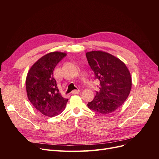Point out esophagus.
<instances>
[{"label": "esophagus", "instance_id": "34e87169", "mask_svg": "<svg viewBox=\"0 0 159 159\" xmlns=\"http://www.w3.org/2000/svg\"><path fill=\"white\" fill-rule=\"evenodd\" d=\"M80 92V90L79 89H75L71 91V93L73 95H75V94H78Z\"/></svg>", "mask_w": 159, "mask_h": 159}]
</instances>
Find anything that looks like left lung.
Masks as SVG:
<instances>
[{
    "mask_svg": "<svg viewBox=\"0 0 159 159\" xmlns=\"http://www.w3.org/2000/svg\"><path fill=\"white\" fill-rule=\"evenodd\" d=\"M88 64L99 80V90L88 106L103 115L121 107L131 91L132 80L126 65L118 57L101 50L85 54Z\"/></svg>",
    "mask_w": 159,
    "mask_h": 159,
    "instance_id": "left-lung-1",
    "label": "left lung"
}]
</instances>
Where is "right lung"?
I'll use <instances>...</instances> for the list:
<instances>
[{
	"label": "right lung",
	"mask_w": 159,
	"mask_h": 159,
	"mask_svg": "<svg viewBox=\"0 0 159 159\" xmlns=\"http://www.w3.org/2000/svg\"><path fill=\"white\" fill-rule=\"evenodd\" d=\"M67 54L50 52L38 59L28 71L26 78L27 97L37 111L49 117L60 114L68 99L61 96L53 77L56 65Z\"/></svg>",
	"instance_id": "add662e5"
}]
</instances>
